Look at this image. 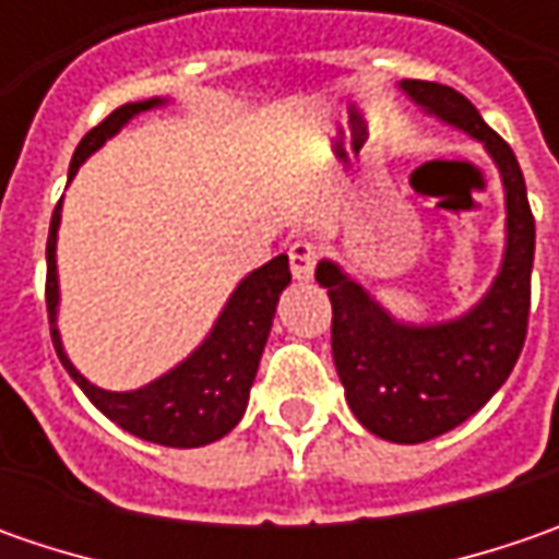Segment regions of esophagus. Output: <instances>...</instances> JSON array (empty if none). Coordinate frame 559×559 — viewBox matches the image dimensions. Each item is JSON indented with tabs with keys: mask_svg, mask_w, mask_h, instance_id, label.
Here are the masks:
<instances>
[{
	"mask_svg": "<svg viewBox=\"0 0 559 559\" xmlns=\"http://www.w3.org/2000/svg\"><path fill=\"white\" fill-rule=\"evenodd\" d=\"M317 261H320V246L311 239H298L289 246V267L295 280H311Z\"/></svg>",
	"mask_w": 559,
	"mask_h": 559,
	"instance_id": "obj_1",
	"label": "esophagus"
}]
</instances>
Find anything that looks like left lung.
I'll return each instance as SVG.
<instances>
[{
    "label": "left lung",
    "mask_w": 559,
    "mask_h": 559,
    "mask_svg": "<svg viewBox=\"0 0 559 559\" xmlns=\"http://www.w3.org/2000/svg\"><path fill=\"white\" fill-rule=\"evenodd\" d=\"M401 90L429 115L483 142L501 170L507 195L501 273L483 301L457 320L436 326L401 323L338 264H317V283L333 305V360L348 407L379 439L419 444L485 407L523 352L535 217L513 148L485 123L469 98L429 80H401Z\"/></svg>",
    "instance_id": "obj_1"
}]
</instances>
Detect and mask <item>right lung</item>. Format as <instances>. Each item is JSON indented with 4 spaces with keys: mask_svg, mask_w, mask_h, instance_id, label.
<instances>
[{
    "mask_svg": "<svg viewBox=\"0 0 559 559\" xmlns=\"http://www.w3.org/2000/svg\"><path fill=\"white\" fill-rule=\"evenodd\" d=\"M164 98L130 102L111 111L98 127H93L71 158V177L76 167L86 162L108 136H115L120 127L140 111L158 108ZM61 224V202L55 207L49 242H46V311L52 326V345L58 360L71 373L83 395L96 404L98 411L120 429L133 432L136 439L167 444V448H202L211 441L224 439L229 429L242 419L248 407V392L258 373V364L267 345L273 313L283 289L292 283L289 258L280 254L264 267L248 273L246 280L229 295L226 308L217 317L214 330L202 345L177 364L170 373L158 376L155 382L142 385L136 392H105L93 385L86 376H80L74 364L61 348V335L55 326L58 313V267H55V239Z\"/></svg>",
    "mask_w": 559,
    "mask_h": 559,
    "instance_id": "add662e5",
    "label": "right lung"
}]
</instances>
